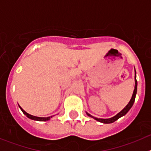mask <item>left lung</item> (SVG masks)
<instances>
[{
  "instance_id": "left-lung-1",
  "label": "left lung",
  "mask_w": 151,
  "mask_h": 151,
  "mask_svg": "<svg viewBox=\"0 0 151 151\" xmlns=\"http://www.w3.org/2000/svg\"><path fill=\"white\" fill-rule=\"evenodd\" d=\"M134 81H135V85H134V92H133L132 97V98H131L130 101H129V103L127 104V106H125V107L124 108L122 111L119 112V113L117 115H116L115 116H113V117H112V118H110V119L96 118V117L92 116H91L90 114H88V113H87L88 116L92 117V118H94V119H96V120L98 121V122H103V123H112V122H115L116 120H117L119 118H120L121 116L125 115V114L128 113V111L130 110L131 107L132 106L133 104H134V100H135V96H136V94H137V85H138V82H137V80H136V74H135V76H134Z\"/></svg>"
}]
</instances>
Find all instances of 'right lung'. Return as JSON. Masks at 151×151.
Returning <instances> with one entry per match:
<instances>
[{
  "instance_id": "right-lung-1",
  "label": "right lung",
  "mask_w": 151,
  "mask_h": 151,
  "mask_svg": "<svg viewBox=\"0 0 151 151\" xmlns=\"http://www.w3.org/2000/svg\"><path fill=\"white\" fill-rule=\"evenodd\" d=\"M19 108L21 109V110L22 111V113L25 114V115L26 116L28 117V118L31 119H34V120H37V121H46V120H48V119H50V118H51L52 116H50V117H38V116H32V115H30V114H29V113H26L25 110H23L22 109V108L19 106Z\"/></svg>"
}]
</instances>
